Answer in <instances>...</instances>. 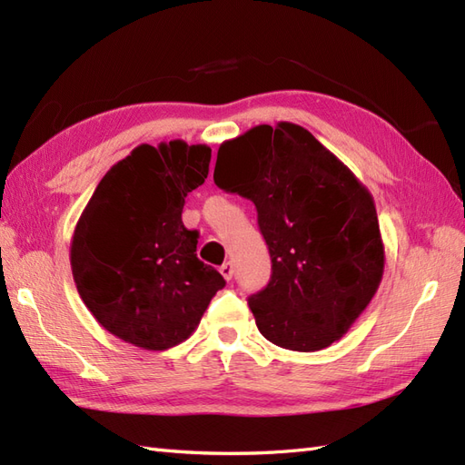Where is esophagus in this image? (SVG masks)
<instances>
[{
    "instance_id": "1",
    "label": "esophagus",
    "mask_w": 465,
    "mask_h": 465,
    "mask_svg": "<svg viewBox=\"0 0 465 465\" xmlns=\"http://www.w3.org/2000/svg\"><path fill=\"white\" fill-rule=\"evenodd\" d=\"M219 270H221V274L224 276V280H231V278H232V272H234V270H232V264H231V262H224Z\"/></svg>"
}]
</instances>
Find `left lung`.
<instances>
[{"instance_id": "left-lung-1", "label": "left lung", "mask_w": 465, "mask_h": 465, "mask_svg": "<svg viewBox=\"0 0 465 465\" xmlns=\"http://www.w3.org/2000/svg\"><path fill=\"white\" fill-rule=\"evenodd\" d=\"M217 187L251 199L268 244V286L248 298L258 331L290 351L341 339L375 296L384 246L375 201L298 124L256 126L219 147Z\"/></svg>"}]
</instances>
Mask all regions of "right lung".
Wrapping results in <instances>:
<instances>
[{
  "label": "right lung",
  "instance_id": "1",
  "mask_svg": "<svg viewBox=\"0 0 465 465\" xmlns=\"http://www.w3.org/2000/svg\"><path fill=\"white\" fill-rule=\"evenodd\" d=\"M209 163L207 145L142 143L110 167L76 223V290L96 322L126 343L165 351L185 341L226 284L197 258L199 232L181 221Z\"/></svg>",
  "mask_w": 465,
  "mask_h": 465
}]
</instances>
